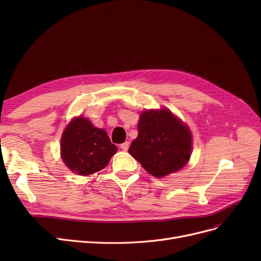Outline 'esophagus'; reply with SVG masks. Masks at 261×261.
Returning a JSON list of instances; mask_svg holds the SVG:
<instances>
[{
  "mask_svg": "<svg viewBox=\"0 0 261 261\" xmlns=\"http://www.w3.org/2000/svg\"><path fill=\"white\" fill-rule=\"evenodd\" d=\"M120 147H121L122 150H124V151H127L128 148H129V143H128V141H126V143H123Z\"/></svg>",
  "mask_w": 261,
  "mask_h": 261,
  "instance_id": "1",
  "label": "esophagus"
}]
</instances>
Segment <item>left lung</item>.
<instances>
[{"instance_id": "8db88e82", "label": "left lung", "mask_w": 261, "mask_h": 261, "mask_svg": "<svg viewBox=\"0 0 261 261\" xmlns=\"http://www.w3.org/2000/svg\"><path fill=\"white\" fill-rule=\"evenodd\" d=\"M137 127L138 136L128 152L150 174L163 177L187 164L192 154V133L169 110H146Z\"/></svg>"}]
</instances>
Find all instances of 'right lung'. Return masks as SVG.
Wrapping results in <instances>:
<instances>
[{"label":"right lung","mask_w":261,"mask_h":261,"mask_svg":"<svg viewBox=\"0 0 261 261\" xmlns=\"http://www.w3.org/2000/svg\"><path fill=\"white\" fill-rule=\"evenodd\" d=\"M116 151L107 132L82 116L69 122L61 138L62 160L78 175H90L105 169Z\"/></svg>","instance_id":"1"}]
</instances>
